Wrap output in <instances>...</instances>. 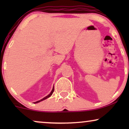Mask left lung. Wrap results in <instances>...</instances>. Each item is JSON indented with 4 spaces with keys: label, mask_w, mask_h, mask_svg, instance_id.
I'll list each match as a JSON object with an SVG mask.
<instances>
[{
    "label": "left lung",
    "mask_w": 129,
    "mask_h": 129,
    "mask_svg": "<svg viewBox=\"0 0 129 129\" xmlns=\"http://www.w3.org/2000/svg\"><path fill=\"white\" fill-rule=\"evenodd\" d=\"M128 72H129V69H128Z\"/></svg>",
    "instance_id": "obj_1"
}]
</instances>
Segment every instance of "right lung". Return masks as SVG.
Here are the masks:
<instances>
[{"instance_id":"add662e5","label":"right lung","mask_w":129,"mask_h":129,"mask_svg":"<svg viewBox=\"0 0 129 129\" xmlns=\"http://www.w3.org/2000/svg\"><path fill=\"white\" fill-rule=\"evenodd\" d=\"M53 91H54V86H53V89H52V91H51V93H50V94H49V95H47V96H46L45 98H44L43 99H41L40 100H39V101H37V102H35V103H39V102H41V101H42V100H45V99H46L47 98H49V97H50L51 95H52V94H53Z\"/></svg>"}]
</instances>
